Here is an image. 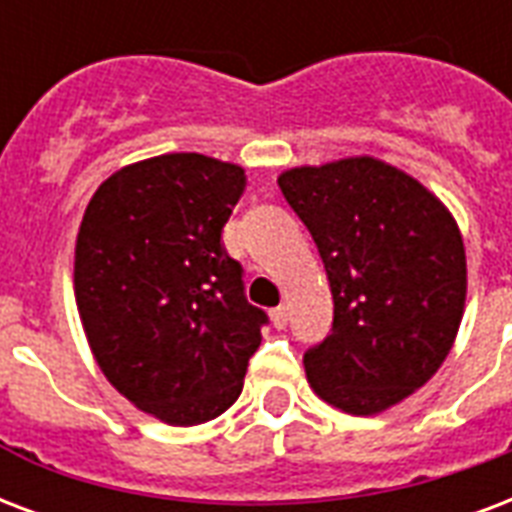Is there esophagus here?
<instances>
[{
  "label": "esophagus",
  "mask_w": 512,
  "mask_h": 512,
  "mask_svg": "<svg viewBox=\"0 0 512 512\" xmlns=\"http://www.w3.org/2000/svg\"><path fill=\"white\" fill-rule=\"evenodd\" d=\"M271 322H273V327H276V330H284V327H287V308H284V306L273 308Z\"/></svg>",
  "instance_id": "34e87169"
}]
</instances>
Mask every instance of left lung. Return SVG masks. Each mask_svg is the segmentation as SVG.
I'll use <instances>...</instances> for the list:
<instances>
[{
  "mask_svg": "<svg viewBox=\"0 0 512 512\" xmlns=\"http://www.w3.org/2000/svg\"><path fill=\"white\" fill-rule=\"evenodd\" d=\"M279 187L333 292V330L303 354L308 384L354 416L386 411L454 346L467 295L462 233L421 182L368 155L284 171Z\"/></svg>",
  "mask_w": 512,
  "mask_h": 512,
  "instance_id": "8db88e82",
  "label": "left lung"
}]
</instances>
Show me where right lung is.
Masks as SVG:
<instances>
[{"label": "right lung", "mask_w": 512, "mask_h": 512, "mask_svg": "<svg viewBox=\"0 0 512 512\" xmlns=\"http://www.w3.org/2000/svg\"><path fill=\"white\" fill-rule=\"evenodd\" d=\"M244 187L233 163L158 155L101 182L77 233L74 298L93 357L120 395L166 424L228 411L268 325L222 247Z\"/></svg>", "instance_id": "right-lung-1"}]
</instances>
